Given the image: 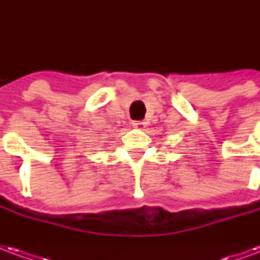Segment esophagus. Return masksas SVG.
I'll return each mask as SVG.
<instances>
[{"label": "esophagus", "mask_w": 260, "mask_h": 260, "mask_svg": "<svg viewBox=\"0 0 260 260\" xmlns=\"http://www.w3.org/2000/svg\"><path fill=\"white\" fill-rule=\"evenodd\" d=\"M132 125L135 126V128H139V129H143L145 126H146V122H143V121H134Z\"/></svg>", "instance_id": "obj_1"}]
</instances>
